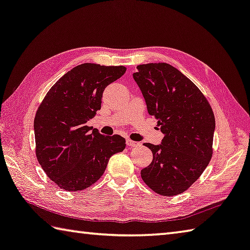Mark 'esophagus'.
<instances>
[{
    "label": "esophagus",
    "instance_id": "34e87169",
    "mask_svg": "<svg viewBox=\"0 0 250 250\" xmlns=\"http://www.w3.org/2000/svg\"><path fill=\"white\" fill-rule=\"evenodd\" d=\"M126 145H128L129 147H137V146H139L140 143L139 142H135V141H132V140L128 139V140H126Z\"/></svg>",
    "mask_w": 250,
    "mask_h": 250
}]
</instances>
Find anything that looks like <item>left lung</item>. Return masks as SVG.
<instances>
[{
    "mask_svg": "<svg viewBox=\"0 0 250 250\" xmlns=\"http://www.w3.org/2000/svg\"><path fill=\"white\" fill-rule=\"evenodd\" d=\"M137 69L133 79L164 134L161 145L144 143L153 161L141 177L161 196H177L191 187L211 161L214 113L201 90L176 67L148 63Z\"/></svg>",
    "mask_w": 250,
    "mask_h": 250,
    "instance_id": "8db88e82",
    "label": "left lung"
}]
</instances>
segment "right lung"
Wrapping results in <instances>:
<instances>
[{
    "mask_svg": "<svg viewBox=\"0 0 250 250\" xmlns=\"http://www.w3.org/2000/svg\"><path fill=\"white\" fill-rule=\"evenodd\" d=\"M125 71L124 65L83 63L57 81L39 105L34 120L36 156L59 188L90 187L113 154L125 149V138L103 135L86 122L101 109L104 89Z\"/></svg>",
    "mask_w": 250,
    "mask_h": 250,
    "instance_id": "obj_1",
    "label": "right lung"
}]
</instances>
